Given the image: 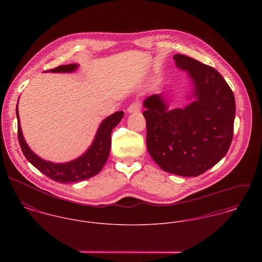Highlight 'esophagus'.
<instances>
[{
	"mask_svg": "<svg viewBox=\"0 0 262 262\" xmlns=\"http://www.w3.org/2000/svg\"><path fill=\"white\" fill-rule=\"evenodd\" d=\"M141 106H142V105H141V103H140V102H138V101L133 102V103H132V104H130V106L128 107V112H139V111H140V109H141Z\"/></svg>",
	"mask_w": 262,
	"mask_h": 262,
	"instance_id": "esophagus-1",
	"label": "esophagus"
}]
</instances>
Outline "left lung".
Masks as SVG:
<instances>
[{"instance_id": "8db88e82", "label": "left lung", "mask_w": 262, "mask_h": 262, "mask_svg": "<svg viewBox=\"0 0 262 262\" xmlns=\"http://www.w3.org/2000/svg\"><path fill=\"white\" fill-rule=\"evenodd\" d=\"M188 72L196 101L168 111L159 95L144 101L146 145L158 166L181 177H198L218 163L229 149L234 132L235 99L214 68L184 54L173 56Z\"/></svg>"}]
</instances>
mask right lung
Segmentation results:
<instances>
[{"label": "right lung", "instance_id": "1", "mask_svg": "<svg viewBox=\"0 0 262 262\" xmlns=\"http://www.w3.org/2000/svg\"><path fill=\"white\" fill-rule=\"evenodd\" d=\"M77 66L75 63L67 64V66H59L47 72L50 73H71L74 72ZM16 114L18 120V139L21 146V150L27 160L34 165L39 171L43 174L51 179L52 181L67 184V183H76L80 181L88 180L93 178L94 176L98 174L103 166L105 165L111 150V134L113 129L119 124L122 120L124 113L123 111H118L114 113L108 118H106L96 135V138L90 147L82 156L75 159L74 161L68 163H52L45 161L38 157L34 154L31 149L28 147L27 143L24 140L21 126H20V119L18 113V105L16 107Z\"/></svg>", "mask_w": 262, "mask_h": 262}]
</instances>
